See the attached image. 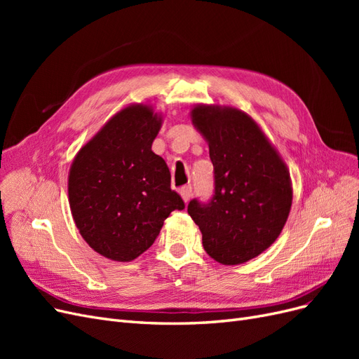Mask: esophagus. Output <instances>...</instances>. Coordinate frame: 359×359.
I'll return each instance as SVG.
<instances>
[{
  "instance_id": "34e87169",
  "label": "esophagus",
  "mask_w": 359,
  "mask_h": 359,
  "mask_svg": "<svg viewBox=\"0 0 359 359\" xmlns=\"http://www.w3.org/2000/svg\"><path fill=\"white\" fill-rule=\"evenodd\" d=\"M180 194H181L182 201L187 203V202L191 199V196H193V189H191V186H184V187L180 190Z\"/></svg>"
}]
</instances>
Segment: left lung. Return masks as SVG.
Masks as SVG:
<instances>
[{
    "instance_id": "left-lung-1",
    "label": "left lung",
    "mask_w": 359,
    "mask_h": 359,
    "mask_svg": "<svg viewBox=\"0 0 359 359\" xmlns=\"http://www.w3.org/2000/svg\"><path fill=\"white\" fill-rule=\"evenodd\" d=\"M190 118L208 142L215 189L208 203L193 199L187 211L206 253L223 265L244 264L283 231L293 194L289 169L259 124L236 107L198 104Z\"/></svg>"
}]
</instances>
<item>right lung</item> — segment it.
I'll return each mask as SVG.
<instances>
[{
  "mask_svg": "<svg viewBox=\"0 0 359 359\" xmlns=\"http://www.w3.org/2000/svg\"><path fill=\"white\" fill-rule=\"evenodd\" d=\"M161 123L151 104H130L79 149L70 166L76 227L94 252L116 262L142 255L169 214L184 210L170 189L166 161L151 149Z\"/></svg>",
  "mask_w": 359,
  "mask_h": 359,
  "instance_id": "add662e5",
  "label": "right lung"
}]
</instances>
